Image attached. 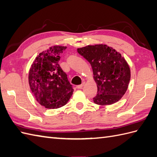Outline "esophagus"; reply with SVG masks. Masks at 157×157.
I'll return each mask as SVG.
<instances>
[{"mask_svg": "<svg viewBox=\"0 0 157 157\" xmlns=\"http://www.w3.org/2000/svg\"><path fill=\"white\" fill-rule=\"evenodd\" d=\"M85 85V82H83L81 85H78V86H76V88H77V89H82V88L84 86V85Z\"/></svg>", "mask_w": 157, "mask_h": 157, "instance_id": "1", "label": "esophagus"}]
</instances>
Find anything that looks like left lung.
Here are the masks:
<instances>
[{"label":"left lung","mask_w":157,"mask_h":157,"mask_svg":"<svg viewBox=\"0 0 157 157\" xmlns=\"http://www.w3.org/2000/svg\"><path fill=\"white\" fill-rule=\"evenodd\" d=\"M77 51L91 64L97 85L94 102L109 105L117 102L127 91L131 70L127 61L113 47L106 44L88 45Z\"/></svg>","instance_id":"1"}]
</instances>
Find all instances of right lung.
Segmentation results:
<instances>
[{
  "mask_svg": "<svg viewBox=\"0 0 157 157\" xmlns=\"http://www.w3.org/2000/svg\"><path fill=\"white\" fill-rule=\"evenodd\" d=\"M66 48L55 45L40 52L29 70L30 90L37 102L47 109L65 105L73 93L67 75L59 64L60 55Z\"/></svg>",
  "mask_w": 157,
  "mask_h": 157,
  "instance_id": "add662e5",
  "label": "right lung"
}]
</instances>
